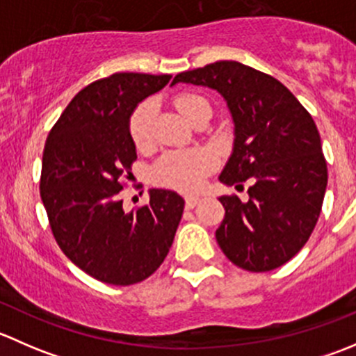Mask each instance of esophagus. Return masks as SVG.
Masks as SVG:
<instances>
[{
    "mask_svg": "<svg viewBox=\"0 0 356 356\" xmlns=\"http://www.w3.org/2000/svg\"><path fill=\"white\" fill-rule=\"evenodd\" d=\"M198 203H200L198 196H186V207L188 208H195Z\"/></svg>",
    "mask_w": 356,
    "mask_h": 356,
    "instance_id": "obj_1",
    "label": "esophagus"
}]
</instances>
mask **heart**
Wrapping results in <instances>:
<instances>
[{
    "mask_svg": "<svg viewBox=\"0 0 356 356\" xmlns=\"http://www.w3.org/2000/svg\"><path fill=\"white\" fill-rule=\"evenodd\" d=\"M207 103L198 95H181L175 98V108L188 120H191L196 108ZM129 132L139 149L149 146L153 138V105L149 102L141 103L131 115ZM213 155L207 149H182V152L165 153L153 168V179L161 186L179 189V191H195L203 184L204 177L213 170Z\"/></svg>",
    "mask_w": 356,
    "mask_h": 356,
    "instance_id": "1",
    "label": "heart"
}]
</instances>
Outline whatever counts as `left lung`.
Masks as SVG:
<instances>
[{
	"instance_id": "8db88e82",
	"label": "left lung",
	"mask_w": 356,
	"mask_h": 356,
	"mask_svg": "<svg viewBox=\"0 0 356 356\" xmlns=\"http://www.w3.org/2000/svg\"><path fill=\"white\" fill-rule=\"evenodd\" d=\"M204 86L224 96L234 148L220 182H250L246 201L222 196L218 246L238 267L268 272L310 238L327 188V163L314 118L272 75L239 62H215L175 75L172 84Z\"/></svg>"
}]
</instances>
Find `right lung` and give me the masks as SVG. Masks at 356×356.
<instances>
[{"label":"right lung","instance_id":"add662e5","mask_svg":"<svg viewBox=\"0 0 356 356\" xmlns=\"http://www.w3.org/2000/svg\"><path fill=\"white\" fill-rule=\"evenodd\" d=\"M172 75L120 72L86 86L53 125L41 170V200L67 258L98 281H145L167 257L184 200L152 189L138 210L122 207V179L138 158L129 132L136 106L163 89Z\"/></svg>","mask_w":356,"mask_h":356}]
</instances>
